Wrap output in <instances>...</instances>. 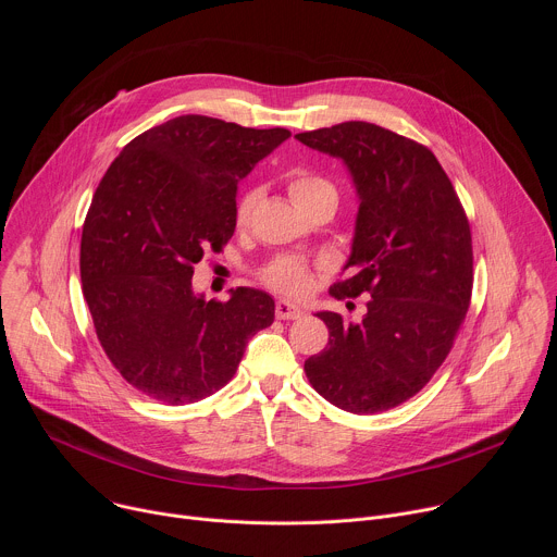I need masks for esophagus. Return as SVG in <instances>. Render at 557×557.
Listing matches in <instances>:
<instances>
[{
  "instance_id": "esophagus-1",
  "label": "esophagus",
  "mask_w": 557,
  "mask_h": 557,
  "mask_svg": "<svg viewBox=\"0 0 557 557\" xmlns=\"http://www.w3.org/2000/svg\"><path fill=\"white\" fill-rule=\"evenodd\" d=\"M275 314L280 317V320H299V317L304 314V308L288 299H280L275 304Z\"/></svg>"
}]
</instances>
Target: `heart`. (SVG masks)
Wrapping results in <instances>:
<instances>
[{
    "mask_svg": "<svg viewBox=\"0 0 557 557\" xmlns=\"http://www.w3.org/2000/svg\"><path fill=\"white\" fill-rule=\"evenodd\" d=\"M288 194L293 198V202L304 209L314 200L322 198H335L337 200V189L335 185L320 176L312 174L306 170H295L288 178ZM258 200V191L251 189L247 191L240 202H237L235 209V220L237 224H247L251 218V211L256 207ZM310 269L306 264V260L297 258V256H282L277 260H273L264 271H262V282L267 286H271L273 290L286 293V295H304L310 288Z\"/></svg>",
    "mask_w": 557,
    "mask_h": 557,
    "instance_id": "heart-1",
    "label": "heart"
}]
</instances>
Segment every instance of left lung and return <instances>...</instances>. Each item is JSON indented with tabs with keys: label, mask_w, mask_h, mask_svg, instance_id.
<instances>
[{
	"label": "left lung",
	"mask_w": 557,
	"mask_h": 557,
	"mask_svg": "<svg viewBox=\"0 0 557 557\" xmlns=\"http://www.w3.org/2000/svg\"><path fill=\"white\" fill-rule=\"evenodd\" d=\"M346 165L357 191L350 256L331 293H368L361 322L320 310L329 346L306 359L333 406L374 414L408 401L441 368L471 297V233L436 156L385 127L346 121L295 136Z\"/></svg>",
	"instance_id": "obj_1"
}]
</instances>
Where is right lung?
I'll list each match as a JSON object with an SVG mask.
<instances>
[{
    "mask_svg": "<svg viewBox=\"0 0 557 557\" xmlns=\"http://www.w3.org/2000/svg\"><path fill=\"white\" fill-rule=\"evenodd\" d=\"M288 136L185 114L127 143L99 183L82 235L84 297L106 355L151 399L218 392L273 324L269 293L240 286L207 301L191 275L231 240L237 183Z\"/></svg>",
    "mask_w": 557,
    "mask_h": 557,
    "instance_id": "obj_1",
    "label": "right lung"
}]
</instances>
